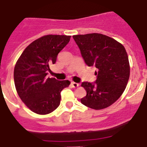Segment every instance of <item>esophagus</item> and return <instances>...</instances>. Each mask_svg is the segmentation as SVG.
Segmentation results:
<instances>
[{
  "label": "esophagus",
  "mask_w": 147,
  "mask_h": 147,
  "mask_svg": "<svg viewBox=\"0 0 147 147\" xmlns=\"http://www.w3.org/2000/svg\"><path fill=\"white\" fill-rule=\"evenodd\" d=\"M71 86H72L73 88H77L80 85H79V83H76V82H71Z\"/></svg>",
  "instance_id": "1"
}]
</instances>
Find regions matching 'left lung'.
I'll return each mask as SVG.
<instances>
[{
	"label": "left lung",
	"instance_id": "1",
	"mask_svg": "<svg viewBox=\"0 0 147 147\" xmlns=\"http://www.w3.org/2000/svg\"><path fill=\"white\" fill-rule=\"evenodd\" d=\"M88 67L95 66L97 80L94 84L82 82L86 96L83 105L102 110L112 105L125 91L130 76V65L125 47L112 37L92 33L73 36Z\"/></svg>",
	"mask_w": 147,
	"mask_h": 147
}]
</instances>
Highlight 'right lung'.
I'll use <instances>...</instances> for the list:
<instances>
[{
    "instance_id": "right-lung-1",
    "label": "right lung",
    "mask_w": 147,
    "mask_h": 147,
    "mask_svg": "<svg viewBox=\"0 0 147 147\" xmlns=\"http://www.w3.org/2000/svg\"><path fill=\"white\" fill-rule=\"evenodd\" d=\"M71 36L48 34L35 40L23 51L16 63L14 82L22 101L32 112L49 114L59 106L61 92L68 87L69 80L47 78L49 65L56 61L58 54Z\"/></svg>"
}]
</instances>
